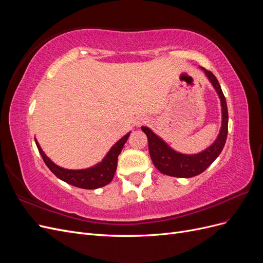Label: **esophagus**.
<instances>
[{
  "mask_svg": "<svg viewBox=\"0 0 263 263\" xmlns=\"http://www.w3.org/2000/svg\"><path fill=\"white\" fill-rule=\"evenodd\" d=\"M146 122H147V119H146V118H144V117H141V118H139V119H138L137 124H138V126H140V125H144V124H146Z\"/></svg>",
  "mask_w": 263,
  "mask_h": 263,
  "instance_id": "1",
  "label": "esophagus"
}]
</instances>
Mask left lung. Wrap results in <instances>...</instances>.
<instances>
[{
    "mask_svg": "<svg viewBox=\"0 0 263 263\" xmlns=\"http://www.w3.org/2000/svg\"><path fill=\"white\" fill-rule=\"evenodd\" d=\"M204 70L205 74L208 76L210 81L214 85L215 90L217 91L222 109V124L220 133L216 141L206 150L197 155H182L172 150L163 140L151 132L147 127H141L142 132L147 135L148 148L150 158L153 160L156 168L165 176H171L176 178H192L197 174L205 171L214 162L222 148L225 146L228 133V109L225 95L221 91L219 82L211 71Z\"/></svg>",
    "mask_w": 263,
    "mask_h": 263,
    "instance_id": "1",
    "label": "left lung"
}]
</instances>
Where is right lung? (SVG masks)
<instances>
[{
    "mask_svg": "<svg viewBox=\"0 0 263 263\" xmlns=\"http://www.w3.org/2000/svg\"><path fill=\"white\" fill-rule=\"evenodd\" d=\"M128 137L129 134L125 135L121 140H118L116 144L110 148L108 154L104 158V160L100 164L93 166V168L85 170H68L61 168V166H58L44 154V151L42 150L41 146L38 145L37 140L35 141L44 162L55 177L73 186L86 190H93L104 186L113 180L117 168V158L119 154H121V151Z\"/></svg>",
    "mask_w": 263,
    "mask_h": 263,
    "instance_id": "right-lung-1",
    "label": "right lung"
}]
</instances>
